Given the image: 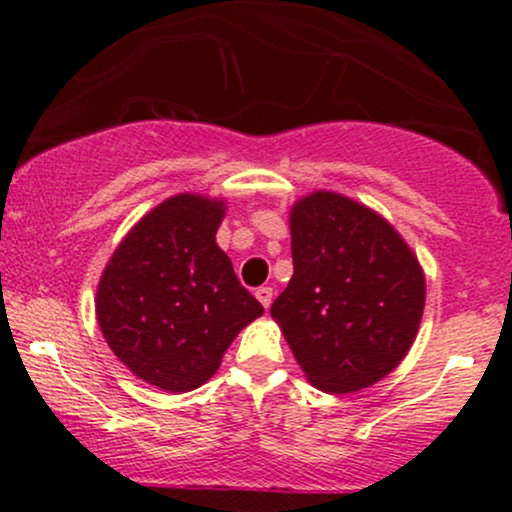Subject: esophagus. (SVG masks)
<instances>
[{
  "instance_id": "34e87169",
  "label": "esophagus",
  "mask_w": 512,
  "mask_h": 512,
  "mask_svg": "<svg viewBox=\"0 0 512 512\" xmlns=\"http://www.w3.org/2000/svg\"><path fill=\"white\" fill-rule=\"evenodd\" d=\"M255 296H257V301H260L264 308L269 310V305H272V298H274V291L269 289V286H260V289L255 291Z\"/></svg>"
}]
</instances>
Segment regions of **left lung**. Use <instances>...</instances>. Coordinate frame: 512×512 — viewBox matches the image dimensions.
<instances>
[{
  "instance_id": "8db88e82",
  "label": "left lung",
  "mask_w": 512,
  "mask_h": 512,
  "mask_svg": "<svg viewBox=\"0 0 512 512\" xmlns=\"http://www.w3.org/2000/svg\"><path fill=\"white\" fill-rule=\"evenodd\" d=\"M293 276L272 303L298 366L315 387L358 392L392 373L414 344L426 279L378 211L317 190L291 209Z\"/></svg>"
}]
</instances>
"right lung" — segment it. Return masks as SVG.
I'll list each match as a JSON object with an SVG mask.
<instances>
[{"label":"right lung","mask_w":512,"mask_h":512,"mask_svg":"<svg viewBox=\"0 0 512 512\" xmlns=\"http://www.w3.org/2000/svg\"><path fill=\"white\" fill-rule=\"evenodd\" d=\"M226 202L168 197L134 223L105 264L96 317L113 354L166 392L204 385L264 308L216 245Z\"/></svg>","instance_id":"1"}]
</instances>
